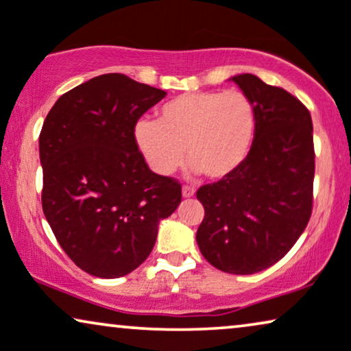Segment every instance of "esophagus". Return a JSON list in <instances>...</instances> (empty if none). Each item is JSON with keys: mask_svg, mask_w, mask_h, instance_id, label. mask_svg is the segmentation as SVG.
<instances>
[{"mask_svg": "<svg viewBox=\"0 0 351 351\" xmlns=\"http://www.w3.org/2000/svg\"><path fill=\"white\" fill-rule=\"evenodd\" d=\"M181 193H183V197H193L195 194V189L191 188V186H183V191H181Z\"/></svg>", "mask_w": 351, "mask_h": 351, "instance_id": "1", "label": "esophagus"}]
</instances>
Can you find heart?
I'll return each mask as SVG.
<instances>
[{"label":"heart","mask_w":351,"mask_h":351,"mask_svg":"<svg viewBox=\"0 0 351 351\" xmlns=\"http://www.w3.org/2000/svg\"><path fill=\"white\" fill-rule=\"evenodd\" d=\"M255 106L241 91H191L173 97L157 120H138L133 139L154 173L167 176L186 157L194 175L221 180L234 173L254 146Z\"/></svg>","instance_id":"heart-1"}]
</instances>
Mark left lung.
Returning a JSON list of instances; mask_svg holds the SVG:
<instances>
[{"label": "left lung", "mask_w": 351, "mask_h": 351, "mask_svg": "<svg viewBox=\"0 0 351 351\" xmlns=\"http://www.w3.org/2000/svg\"><path fill=\"white\" fill-rule=\"evenodd\" d=\"M230 80L255 106L254 146L234 173L199 188L205 217L195 241L215 268L254 274L281 260L311 217L313 123L306 107L282 88L252 73Z\"/></svg>", "instance_id": "obj_1"}]
</instances>
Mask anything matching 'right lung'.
Wrapping results in <instances>:
<instances>
[{
  "label": "right lung",
  "mask_w": 351,
  "mask_h": 351,
  "mask_svg": "<svg viewBox=\"0 0 351 351\" xmlns=\"http://www.w3.org/2000/svg\"><path fill=\"white\" fill-rule=\"evenodd\" d=\"M167 96L121 73L91 78L56 101L40 133L43 204L56 239L78 268L114 279L136 269L181 186L149 170L133 139Z\"/></svg>",
  "instance_id": "add662e5"
}]
</instances>
